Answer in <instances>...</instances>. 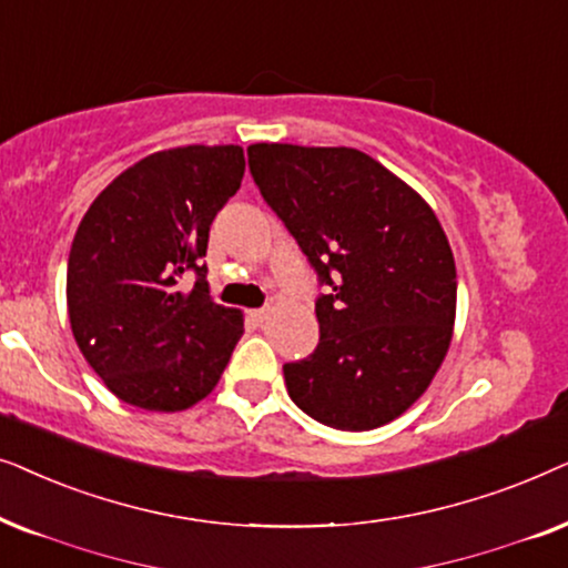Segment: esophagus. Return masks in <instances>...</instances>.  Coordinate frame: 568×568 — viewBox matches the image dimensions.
I'll return each instance as SVG.
<instances>
[{
    "label": "esophagus",
    "mask_w": 568,
    "mask_h": 568,
    "mask_svg": "<svg viewBox=\"0 0 568 568\" xmlns=\"http://www.w3.org/2000/svg\"><path fill=\"white\" fill-rule=\"evenodd\" d=\"M248 314H252L254 322H264L270 316V308H254V312H248Z\"/></svg>",
    "instance_id": "esophagus-1"
}]
</instances>
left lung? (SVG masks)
Masks as SVG:
<instances>
[{
    "label": "left lung",
    "mask_w": 568,
    "mask_h": 568,
    "mask_svg": "<svg viewBox=\"0 0 568 568\" xmlns=\"http://www.w3.org/2000/svg\"><path fill=\"white\" fill-rule=\"evenodd\" d=\"M248 169L324 285L320 345L285 363L293 403L324 426L372 430L434 382L457 314V267L434 210L355 148L256 142Z\"/></svg>",
    "instance_id": "8db88e82"
}]
</instances>
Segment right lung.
<instances>
[{"label":"right lung","mask_w":568,"mask_h":568,"mask_svg":"<svg viewBox=\"0 0 568 568\" xmlns=\"http://www.w3.org/2000/svg\"><path fill=\"white\" fill-rule=\"evenodd\" d=\"M244 148L181 145L121 171L74 233L67 312L74 343L121 403L179 413L205 399L244 335L210 298V225L244 179ZM186 268L192 292L178 291Z\"/></svg>","instance_id":"right-lung-1"}]
</instances>
